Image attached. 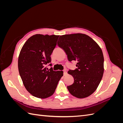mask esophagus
Returning <instances> with one entry per match:
<instances>
[{"label": "esophagus", "instance_id": "1", "mask_svg": "<svg viewBox=\"0 0 123 123\" xmlns=\"http://www.w3.org/2000/svg\"><path fill=\"white\" fill-rule=\"evenodd\" d=\"M63 72H64V75H66L67 73V70L66 69L63 71Z\"/></svg>", "mask_w": 123, "mask_h": 123}]
</instances>
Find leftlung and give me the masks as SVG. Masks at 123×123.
<instances>
[{"mask_svg": "<svg viewBox=\"0 0 123 123\" xmlns=\"http://www.w3.org/2000/svg\"><path fill=\"white\" fill-rule=\"evenodd\" d=\"M57 45L65 51L69 62H77V68L69 70L74 83L67 86L70 94L79 98L95 92L103 76L104 56L98 44L90 36L81 33L60 36Z\"/></svg>", "mask_w": 123, "mask_h": 123, "instance_id": "1", "label": "left lung"}]
</instances>
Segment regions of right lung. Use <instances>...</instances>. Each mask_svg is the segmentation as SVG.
I'll list each match as a JSON object with an SVG mask.
<instances>
[{
    "instance_id": "obj_1",
    "label": "right lung",
    "mask_w": 123,
    "mask_h": 123,
    "mask_svg": "<svg viewBox=\"0 0 123 123\" xmlns=\"http://www.w3.org/2000/svg\"><path fill=\"white\" fill-rule=\"evenodd\" d=\"M59 36L34 35L20 50L18 60L20 76L26 90L36 98L44 99L52 95L63 76L62 71H55L45 67L51 62Z\"/></svg>"
}]
</instances>
